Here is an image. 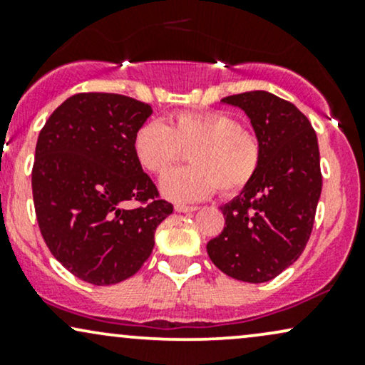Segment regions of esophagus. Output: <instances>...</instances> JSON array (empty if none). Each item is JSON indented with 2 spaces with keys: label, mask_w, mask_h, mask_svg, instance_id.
<instances>
[{
  "label": "esophagus",
  "mask_w": 365,
  "mask_h": 365,
  "mask_svg": "<svg viewBox=\"0 0 365 365\" xmlns=\"http://www.w3.org/2000/svg\"><path fill=\"white\" fill-rule=\"evenodd\" d=\"M175 211H178V212H194V211H197V206H185V204H177V206H175Z\"/></svg>",
  "instance_id": "esophagus-1"
}]
</instances>
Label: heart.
<instances>
[{
    "label": "heart",
    "instance_id": "1",
    "mask_svg": "<svg viewBox=\"0 0 365 365\" xmlns=\"http://www.w3.org/2000/svg\"><path fill=\"white\" fill-rule=\"evenodd\" d=\"M133 156L148 173L159 175L190 150L192 166L171 170L159 188L177 202H197L216 192L237 195L257 177L262 142L226 111H180L170 125L158 120L142 123L132 139Z\"/></svg>",
    "mask_w": 365,
    "mask_h": 365
}]
</instances>
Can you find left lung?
Listing matches in <instances>:
<instances>
[{
	"mask_svg": "<svg viewBox=\"0 0 365 365\" xmlns=\"http://www.w3.org/2000/svg\"><path fill=\"white\" fill-rule=\"evenodd\" d=\"M221 101L242 108L262 142L257 177L221 207L225 228L209 240L216 267L238 282H269L307 245L321 197L319 145L311 121L295 104L266 91Z\"/></svg>",
	"mask_w": 365,
	"mask_h": 365,
	"instance_id": "8db88e82",
	"label": "left lung"
}]
</instances>
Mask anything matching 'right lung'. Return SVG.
Segmentation results:
<instances>
[{
  "mask_svg": "<svg viewBox=\"0 0 365 365\" xmlns=\"http://www.w3.org/2000/svg\"><path fill=\"white\" fill-rule=\"evenodd\" d=\"M150 113L128 96L81 92L53 111L37 139L32 197L41 235L87 283L106 287L135 274L158 225L173 212L133 156V133Z\"/></svg>",
  "mask_w": 365,
  "mask_h": 365,
  "instance_id": "add662e5",
  "label": "right lung"
}]
</instances>
